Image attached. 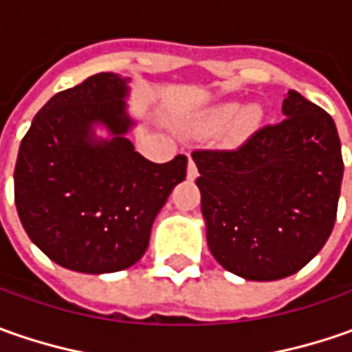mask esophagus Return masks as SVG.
Instances as JSON below:
<instances>
[{
  "mask_svg": "<svg viewBox=\"0 0 352 352\" xmlns=\"http://www.w3.org/2000/svg\"><path fill=\"white\" fill-rule=\"evenodd\" d=\"M196 176H197L196 162H194V160L190 158V160H188V178H190V180H194Z\"/></svg>",
  "mask_w": 352,
  "mask_h": 352,
  "instance_id": "1",
  "label": "esophagus"
}]
</instances>
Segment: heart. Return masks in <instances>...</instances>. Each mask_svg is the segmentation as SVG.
Wrapping results in <instances>:
<instances>
[{
    "label": "heart",
    "mask_w": 352,
    "mask_h": 352,
    "mask_svg": "<svg viewBox=\"0 0 352 352\" xmlns=\"http://www.w3.org/2000/svg\"><path fill=\"white\" fill-rule=\"evenodd\" d=\"M236 116L239 117V119L236 120V127L241 129V131H245V129L252 127V125L258 121L261 111H258L256 107H249V109L243 111V105L235 102L221 103V105L210 109L208 113H204V117H201V125L208 129L227 127L229 123L235 121Z\"/></svg>",
    "instance_id": "heart-1"
}]
</instances>
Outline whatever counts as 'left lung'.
Returning a JSON list of instances; mask_svg holds the SVG:
<instances>
[{"instance_id": "left-lung-1", "label": "left lung", "mask_w": 352, "mask_h": 352, "mask_svg": "<svg viewBox=\"0 0 352 352\" xmlns=\"http://www.w3.org/2000/svg\"><path fill=\"white\" fill-rule=\"evenodd\" d=\"M284 119L233 151H196L208 247L225 270L270 282L304 268L331 235L343 180L335 121L290 89Z\"/></svg>"}]
</instances>
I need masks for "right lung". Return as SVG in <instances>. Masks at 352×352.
I'll list each match as a JSON object with an SVG mask.
<instances>
[{"label":"right lung","mask_w":352,"mask_h":352,"mask_svg":"<svg viewBox=\"0 0 352 352\" xmlns=\"http://www.w3.org/2000/svg\"><path fill=\"white\" fill-rule=\"evenodd\" d=\"M127 84L113 72L89 76L50 98L21 141L13 174L21 225L74 272L107 274L141 261L158 211L186 178V156L155 164L127 139L137 125Z\"/></svg>","instance_id":"1"}]
</instances>
